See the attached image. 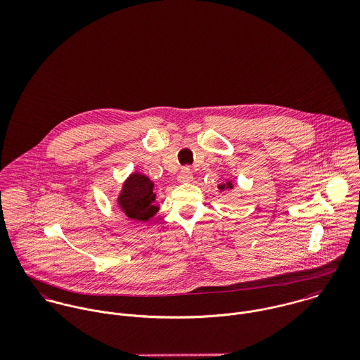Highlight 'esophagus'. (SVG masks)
<instances>
[{"label":"esophagus","instance_id":"obj_1","mask_svg":"<svg viewBox=\"0 0 360 360\" xmlns=\"http://www.w3.org/2000/svg\"><path fill=\"white\" fill-rule=\"evenodd\" d=\"M177 180H179L180 183H190V181L193 180V173H191V170H190L188 167H183V169L180 170L179 176H177Z\"/></svg>","mask_w":360,"mask_h":360}]
</instances>
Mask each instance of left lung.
<instances>
[{
	"label": "left lung",
	"mask_w": 360,
	"mask_h": 360,
	"mask_svg": "<svg viewBox=\"0 0 360 360\" xmlns=\"http://www.w3.org/2000/svg\"><path fill=\"white\" fill-rule=\"evenodd\" d=\"M227 184H229V187H231V184H230V183H227ZM223 188H224V186H220V190H223Z\"/></svg>",
	"instance_id": "1"
}]
</instances>
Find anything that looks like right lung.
I'll use <instances>...</instances> for the list:
<instances>
[{
    "mask_svg": "<svg viewBox=\"0 0 360 360\" xmlns=\"http://www.w3.org/2000/svg\"><path fill=\"white\" fill-rule=\"evenodd\" d=\"M154 183L139 173H134L123 186L119 205L130 219L148 220L158 212L154 205Z\"/></svg>",
    "mask_w": 360,
    "mask_h": 360,
    "instance_id": "obj_1",
    "label": "right lung"
}]
</instances>
